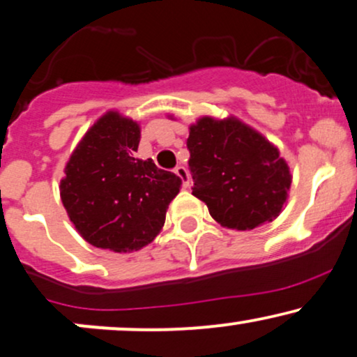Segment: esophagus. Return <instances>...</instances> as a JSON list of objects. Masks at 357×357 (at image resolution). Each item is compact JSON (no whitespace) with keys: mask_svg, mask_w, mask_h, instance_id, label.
Listing matches in <instances>:
<instances>
[{"mask_svg":"<svg viewBox=\"0 0 357 357\" xmlns=\"http://www.w3.org/2000/svg\"><path fill=\"white\" fill-rule=\"evenodd\" d=\"M175 174L178 175L180 180H182V187H183V188L190 187V175H188V172H187L185 167L178 165L177 169H175Z\"/></svg>","mask_w":357,"mask_h":357,"instance_id":"esophagus-1","label":"esophagus"}]
</instances>
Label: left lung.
<instances>
[{
    "mask_svg": "<svg viewBox=\"0 0 357 357\" xmlns=\"http://www.w3.org/2000/svg\"><path fill=\"white\" fill-rule=\"evenodd\" d=\"M192 195L222 227L253 230L283 208L291 174L278 149L238 119L202 117L190 127Z\"/></svg>",
    "mask_w": 357,
    "mask_h": 357,
    "instance_id": "1",
    "label": "left lung"
}]
</instances>
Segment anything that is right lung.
<instances>
[{
    "instance_id": "1",
    "label": "right lung",
    "mask_w": 357,
    "mask_h": 357,
    "mask_svg": "<svg viewBox=\"0 0 357 357\" xmlns=\"http://www.w3.org/2000/svg\"><path fill=\"white\" fill-rule=\"evenodd\" d=\"M140 127L107 112L86 132L66 165L61 200L87 243L137 252L158 235L182 180L152 158L134 157Z\"/></svg>"
}]
</instances>
